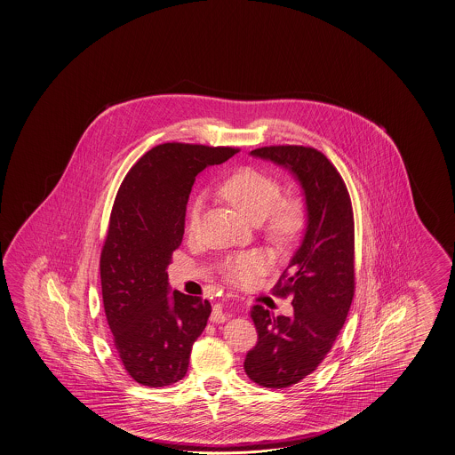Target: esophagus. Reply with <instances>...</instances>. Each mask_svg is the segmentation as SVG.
<instances>
[{"label": "esophagus", "mask_w": 455, "mask_h": 455, "mask_svg": "<svg viewBox=\"0 0 455 455\" xmlns=\"http://www.w3.org/2000/svg\"><path fill=\"white\" fill-rule=\"evenodd\" d=\"M211 323H216V324H221V323H226L228 321V314L224 311V307H222V304H216L214 306V309L211 312Z\"/></svg>", "instance_id": "34e87169"}]
</instances>
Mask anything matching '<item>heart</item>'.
I'll return each instance as SVG.
<instances>
[{
  "mask_svg": "<svg viewBox=\"0 0 455 455\" xmlns=\"http://www.w3.org/2000/svg\"><path fill=\"white\" fill-rule=\"evenodd\" d=\"M220 193L249 221L266 220V234L279 246H289L298 239L304 218L298 204L281 201L283 188L273 174L262 169L234 171L220 186ZM204 211V196L197 195L188 214V229L195 233ZM273 254L266 249H251L229 254L222 262V271L234 284H251L273 266Z\"/></svg>",
  "mask_w": 455,
  "mask_h": 455,
  "instance_id": "heart-1",
  "label": "heart"
}]
</instances>
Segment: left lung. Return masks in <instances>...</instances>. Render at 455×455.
<instances>
[{"label": "left lung", "mask_w": 455, "mask_h": 455, "mask_svg": "<svg viewBox=\"0 0 455 455\" xmlns=\"http://www.w3.org/2000/svg\"><path fill=\"white\" fill-rule=\"evenodd\" d=\"M252 156L289 169L307 208L302 244L274 286L292 298L294 314L274 315L254 306L258 344L247 352V376L267 389H284L312 374L338 339L354 298V214L338 169L306 146H264Z\"/></svg>", "instance_id": "1"}]
</instances>
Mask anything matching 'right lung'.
I'll return each instance as SVG.
<instances>
[{"label":"right lung","instance_id":"obj_1","mask_svg":"<svg viewBox=\"0 0 455 455\" xmlns=\"http://www.w3.org/2000/svg\"><path fill=\"white\" fill-rule=\"evenodd\" d=\"M237 151L159 144L117 189L100 260L101 291L117 355L141 386L164 387L181 380L193 344L208 324V299L169 294L166 269L181 246L196 176Z\"/></svg>","mask_w":455,"mask_h":455}]
</instances>
